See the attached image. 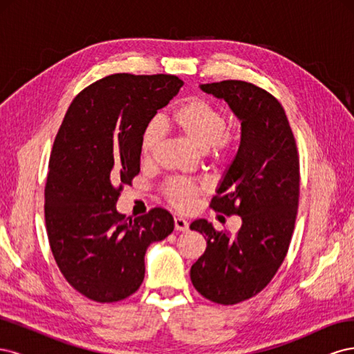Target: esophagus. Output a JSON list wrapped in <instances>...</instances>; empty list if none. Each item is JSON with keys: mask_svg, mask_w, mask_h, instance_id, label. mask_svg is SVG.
Masks as SVG:
<instances>
[{"mask_svg": "<svg viewBox=\"0 0 354 354\" xmlns=\"http://www.w3.org/2000/svg\"><path fill=\"white\" fill-rule=\"evenodd\" d=\"M174 227L177 232H186L189 229V223L183 217H176L174 218Z\"/></svg>", "mask_w": 354, "mask_h": 354, "instance_id": "34e87169", "label": "esophagus"}]
</instances>
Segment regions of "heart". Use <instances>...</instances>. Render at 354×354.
Segmentation results:
<instances>
[{
    "mask_svg": "<svg viewBox=\"0 0 354 354\" xmlns=\"http://www.w3.org/2000/svg\"><path fill=\"white\" fill-rule=\"evenodd\" d=\"M167 124L183 136L189 143L198 149L214 147V156L224 159L230 155V136L226 133L227 118L220 108L205 99H189L171 111ZM159 122H151L142 134L140 156L143 160H149L155 153L160 142ZM205 190L202 181L176 178L171 180L165 187L167 201L177 209H189Z\"/></svg>",
    "mask_w": 354,
    "mask_h": 354,
    "instance_id": "heart-1",
    "label": "heart"
}]
</instances>
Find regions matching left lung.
<instances>
[{"label": "left lung", "mask_w": 354, "mask_h": 354, "mask_svg": "<svg viewBox=\"0 0 354 354\" xmlns=\"http://www.w3.org/2000/svg\"><path fill=\"white\" fill-rule=\"evenodd\" d=\"M199 87L226 102L241 121L239 149L211 208L236 214L242 226L230 234L205 218L190 224L207 241L190 279L209 301L232 306L259 294L285 260L298 208L299 160L285 111L270 93L234 80Z\"/></svg>", "instance_id": "1"}]
</instances>
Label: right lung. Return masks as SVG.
Masks as SVG:
<instances>
[{
  "label": "right lung",
  "instance_id": "right-lung-1",
  "mask_svg": "<svg viewBox=\"0 0 354 354\" xmlns=\"http://www.w3.org/2000/svg\"><path fill=\"white\" fill-rule=\"evenodd\" d=\"M183 87L174 75L115 73L82 90L50 155L46 226L65 279L97 303L130 297L145 279L149 245L174 230L164 208L125 218L116 201L140 173V140Z\"/></svg>",
  "mask_w": 354,
  "mask_h": 354
}]
</instances>
